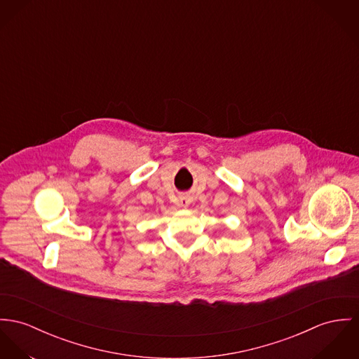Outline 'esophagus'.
Segmentation results:
<instances>
[{
	"instance_id": "1",
	"label": "esophagus",
	"mask_w": 359,
	"mask_h": 359,
	"mask_svg": "<svg viewBox=\"0 0 359 359\" xmlns=\"http://www.w3.org/2000/svg\"><path fill=\"white\" fill-rule=\"evenodd\" d=\"M189 205H190V199H189L187 196H182V198H180V206L187 208Z\"/></svg>"
}]
</instances>
